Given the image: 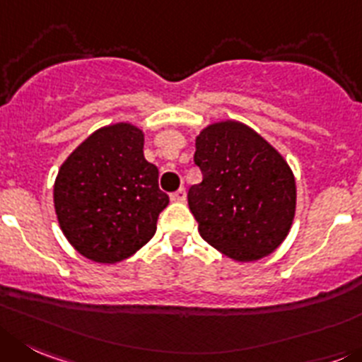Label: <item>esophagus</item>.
Instances as JSON below:
<instances>
[{
  "label": "esophagus",
  "mask_w": 362,
  "mask_h": 362,
  "mask_svg": "<svg viewBox=\"0 0 362 362\" xmlns=\"http://www.w3.org/2000/svg\"><path fill=\"white\" fill-rule=\"evenodd\" d=\"M185 197H187V192H185L184 187H180L178 191L171 192V200L173 202H185Z\"/></svg>",
  "instance_id": "esophagus-1"
}]
</instances>
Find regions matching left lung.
Wrapping results in <instances>:
<instances>
[{
  "instance_id": "8db88e82",
  "label": "left lung",
  "mask_w": 362,
  "mask_h": 362,
  "mask_svg": "<svg viewBox=\"0 0 362 362\" xmlns=\"http://www.w3.org/2000/svg\"><path fill=\"white\" fill-rule=\"evenodd\" d=\"M194 164L204 180L187 202L202 238L239 262L275 252L296 209L295 175L282 155L246 124L219 121L197 137Z\"/></svg>"
}]
</instances>
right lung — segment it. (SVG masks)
<instances>
[{"label":"right lung","instance_id":"right-lung-1","mask_svg":"<svg viewBox=\"0 0 362 362\" xmlns=\"http://www.w3.org/2000/svg\"><path fill=\"white\" fill-rule=\"evenodd\" d=\"M144 134L116 123L90 134L60 165L53 187L59 225L83 257L114 264L143 248L170 197L143 153Z\"/></svg>","mask_w":362,"mask_h":362}]
</instances>
